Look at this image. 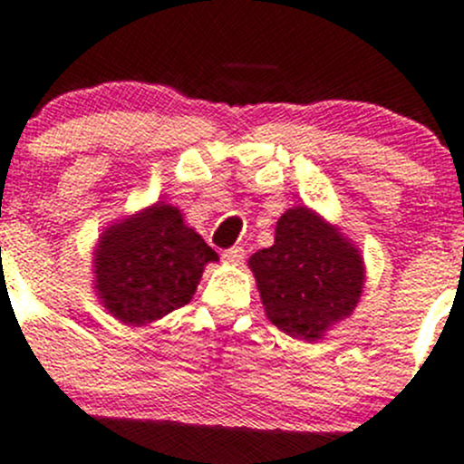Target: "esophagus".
Returning <instances> with one entry per match:
<instances>
[{
  "label": "esophagus",
  "instance_id": "1",
  "mask_svg": "<svg viewBox=\"0 0 464 464\" xmlns=\"http://www.w3.org/2000/svg\"><path fill=\"white\" fill-rule=\"evenodd\" d=\"M223 258H226V263H230V266H241L243 258H246V250H243V247H230V250L223 252Z\"/></svg>",
  "mask_w": 464,
  "mask_h": 464
}]
</instances>
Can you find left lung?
<instances>
[{"label":"left lung","instance_id":"obj_1","mask_svg":"<svg viewBox=\"0 0 464 464\" xmlns=\"http://www.w3.org/2000/svg\"><path fill=\"white\" fill-rule=\"evenodd\" d=\"M272 325L301 341H321L356 310L365 261L352 238L307 206L281 214L274 246L247 261Z\"/></svg>","mask_w":464,"mask_h":464}]
</instances>
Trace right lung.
I'll return each instance as SVG.
<instances>
[{"label": "right lung", "instance_id": "obj_1", "mask_svg": "<svg viewBox=\"0 0 464 464\" xmlns=\"http://www.w3.org/2000/svg\"><path fill=\"white\" fill-rule=\"evenodd\" d=\"M218 254L172 203L157 201L99 234L92 290L123 325L141 327L188 305Z\"/></svg>", "mask_w": 464, "mask_h": 464}]
</instances>
